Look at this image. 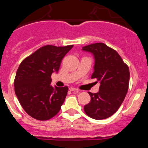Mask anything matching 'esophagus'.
Wrapping results in <instances>:
<instances>
[{
	"instance_id": "34e87169",
	"label": "esophagus",
	"mask_w": 148,
	"mask_h": 148,
	"mask_svg": "<svg viewBox=\"0 0 148 148\" xmlns=\"http://www.w3.org/2000/svg\"><path fill=\"white\" fill-rule=\"evenodd\" d=\"M69 90L71 91V92H73V91H74V92H78L79 89H77V88H74V87H70Z\"/></svg>"
}]
</instances>
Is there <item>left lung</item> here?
<instances>
[{"label":"left lung","instance_id":"obj_1","mask_svg":"<svg viewBox=\"0 0 148 148\" xmlns=\"http://www.w3.org/2000/svg\"><path fill=\"white\" fill-rule=\"evenodd\" d=\"M82 50L93 53L95 62L92 79L100 83L99 92H89L91 101L84 110L95 120L108 118L118 110L127 93L129 67L115 50L103 43L85 46Z\"/></svg>","mask_w":148,"mask_h":148}]
</instances>
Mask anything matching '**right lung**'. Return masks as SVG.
Wrapping results in <instances>:
<instances>
[{
	"label": "right lung",
	"instance_id": "right-lung-1",
	"mask_svg": "<svg viewBox=\"0 0 148 148\" xmlns=\"http://www.w3.org/2000/svg\"><path fill=\"white\" fill-rule=\"evenodd\" d=\"M73 45H46L25 58L16 71L15 93L28 114L38 120H48L60 111L68 86H51V74L57 72L64 56Z\"/></svg>",
	"mask_w": 148,
	"mask_h": 148
}]
</instances>
